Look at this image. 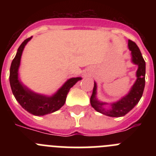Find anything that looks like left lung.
<instances>
[{
    "instance_id": "left-lung-1",
    "label": "left lung",
    "mask_w": 156,
    "mask_h": 156,
    "mask_svg": "<svg viewBox=\"0 0 156 156\" xmlns=\"http://www.w3.org/2000/svg\"><path fill=\"white\" fill-rule=\"evenodd\" d=\"M128 46L129 50L131 51L132 61L134 64L138 66V69L137 71V79L129 93L119 101L112 105V108L110 109H105L102 106L104 103L99 102L95 98L97 86L95 83L94 84L93 92L90 97V105L96 111L108 116H123L139 102L140 98L142 97L145 85V62L143 58L140 49L133 41L129 40Z\"/></svg>"
}]
</instances>
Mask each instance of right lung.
Segmentation results:
<instances>
[{"label": "right lung", "mask_w": 156, "mask_h": 156, "mask_svg": "<svg viewBox=\"0 0 156 156\" xmlns=\"http://www.w3.org/2000/svg\"><path fill=\"white\" fill-rule=\"evenodd\" d=\"M31 38L32 37L25 40L18 48L16 57L14 58L11 65L9 80L12 93L20 105L33 115H44L57 111L62 106L64 105L70 88L77 81L80 80L81 78H71L67 80L66 83L58 90L57 93L52 97H45L43 95L37 94L28 90L18 80V69L20 64V59L23 48Z\"/></svg>", "instance_id": "add662e5"}]
</instances>
